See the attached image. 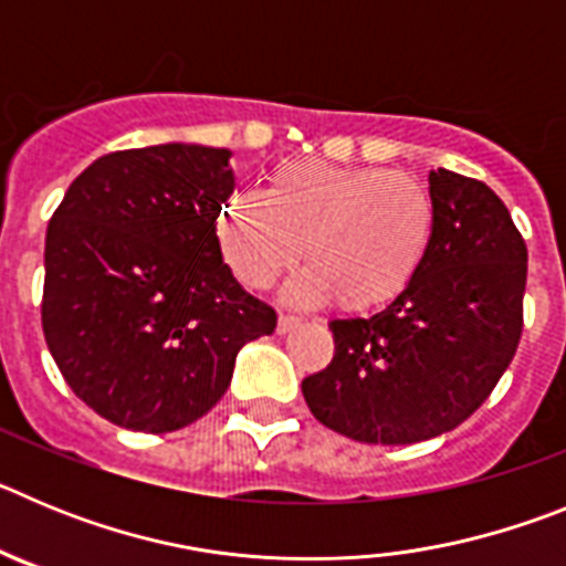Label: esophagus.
<instances>
[{
	"label": "esophagus",
	"mask_w": 566,
	"mask_h": 566,
	"mask_svg": "<svg viewBox=\"0 0 566 566\" xmlns=\"http://www.w3.org/2000/svg\"><path fill=\"white\" fill-rule=\"evenodd\" d=\"M294 326H300V317H294V314H280V317H277V332L280 334H289Z\"/></svg>",
	"instance_id": "34e87169"
}]
</instances>
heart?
<instances>
[{
    "mask_svg": "<svg viewBox=\"0 0 566 566\" xmlns=\"http://www.w3.org/2000/svg\"><path fill=\"white\" fill-rule=\"evenodd\" d=\"M437 209L419 178L337 164H280L266 192H232L214 214L227 266L249 289L272 286L303 254L286 286L294 303L337 297L348 312L397 300L431 252Z\"/></svg>",
    "mask_w": 566,
    "mask_h": 566,
    "instance_id": "obj_1",
    "label": "heart"
}]
</instances>
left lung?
I'll list each match as a JSON object with an SVG mask.
<instances>
[{"label":"left lung","instance_id":"8db88e82","mask_svg":"<svg viewBox=\"0 0 566 566\" xmlns=\"http://www.w3.org/2000/svg\"><path fill=\"white\" fill-rule=\"evenodd\" d=\"M431 252L371 317L332 319L334 357L303 379L319 422L368 444L453 431L496 388L524 326L527 247L488 184L431 169Z\"/></svg>","mask_w":566,"mask_h":566}]
</instances>
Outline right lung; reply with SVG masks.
Instances as JSON below:
<instances>
[{
	"mask_svg": "<svg viewBox=\"0 0 566 566\" xmlns=\"http://www.w3.org/2000/svg\"><path fill=\"white\" fill-rule=\"evenodd\" d=\"M229 149H118L70 184L44 238L42 328L64 382L118 428L178 431L212 411L277 314L214 238Z\"/></svg>",
	"mask_w": 566,
	"mask_h": 566,
	"instance_id": "add662e5",
	"label": "right lung"
}]
</instances>
